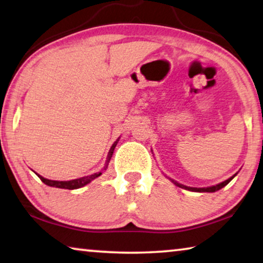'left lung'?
Returning <instances> with one entry per match:
<instances>
[{
	"label": "left lung",
	"mask_w": 263,
	"mask_h": 263,
	"mask_svg": "<svg viewBox=\"0 0 263 263\" xmlns=\"http://www.w3.org/2000/svg\"><path fill=\"white\" fill-rule=\"evenodd\" d=\"M235 176H236V173H235L234 176H233V177H231L229 179H227V180H224V181H222V182H220V184H218V185H215V186H211V187H202V189H198V187H189V186L181 185V184H179V182H177L176 180H172V179H170V180L172 181L174 185H177V186H179V187H181V189H185V190H187V191H192V192H200V193H201V192H208V193H213V192H216V191L221 190L222 187H224V186H226L227 184H229V181H231L232 179L234 178Z\"/></svg>",
	"instance_id": "obj_1"
}]
</instances>
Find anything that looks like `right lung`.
Here are the masks:
<instances>
[{"label": "right lung", "mask_w": 263, "mask_h": 263, "mask_svg": "<svg viewBox=\"0 0 263 263\" xmlns=\"http://www.w3.org/2000/svg\"><path fill=\"white\" fill-rule=\"evenodd\" d=\"M119 138L117 139L114 145H112L110 151H109V154H107V158H106V162H105V166H104V170L107 168V165H109V161L111 159L112 154H114V151H115V147L117 143H118ZM36 173V172H35ZM37 174V173H36ZM102 174V171L101 172H97V173H93L91 174V176H87V177H83V178H78V179H73V180H69V181H57V180H49V179H45L42 176H40V174H37L39 176V178L41 179L42 181L44 182L45 185L48 186H51V187H57V189H65V190H77V189H81V187L85 186L89 184V182H91L92 180H95L96 178H98L99 176Z\"/></svg>", "instance_id": "1"}]
</instances>
